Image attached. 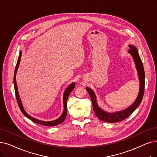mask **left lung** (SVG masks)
Here are the masks:
<instances>
[{
	"mask_svg": "<svg viewBox=\"0 0 157 157\" xmlns=\"http://www.w3.org/2000/svg\"><path fill=\"white\" fill-rule=\"evenodd\" d=\"M129 47L130 49L128 51V52L133 57L135 64L136 65V69H137V71L139 79L140 81V89L138 96L134 101V103L130 106H129L128 108L125 109V110L119 111L117 112L109 113L103 110L98 106L95 93L91 88L86 87V89L88 93L89 94L92 102V106L94 113L101 121L108 122H116L124 120L126 118L128 117L136 110V108L139 106L142 100L145 86V73L144 67H143V64L139 56L137 48L132 45H129Z\"/></svg>",
	"mask_w": 157,
	"mask_h": 157,
	"instance_id": "8db88e82",
	"label": "left lung"
}]
</instances>
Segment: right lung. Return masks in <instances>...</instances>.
<instances>
[{
	"instance_id": "1",
	"label": "right lung",
	"mask_w": 157,
	"mask_h": 157,
	"mask_svg": "<svg viewBox=\"0 0 157 157\" xmlns=\"http://www.w3.org/2000/svg\"><path fill=\"white\" fill-rule=\"evenodd\" d=\"M22 51L20 52V54H19V56H18V60H17V65H16V67H15V74H14V79H13V81H14V86H15V95H16V98H17V103H18V105L19 106V108L20 109V110H21V112H22V113L25 115V116L26 117H28V119H29L30 120H31L33 122H36V123L37 124H40L41 125H44V126H56V125H58L59 124L62 123V122L64 121V120L66 118V116H67V99H68V98H69L70 94L71 93L72 90L74 89L75 86H76V84H75V83H72L69 86H68L66 90H65L64 92V94H63V112L62 113V114L61 115V116L56 119V120H54V121H40L39 119H37L36 118H34L33 117H31L30 115H29L28 113H27L24 108L23 107V105H22V101H21V99H20V96H19V94H18V87H17V82H16V74H17V70H18V66H19V64H20V59H21V56H22Z\"/></svg>"
}]
</instances>
